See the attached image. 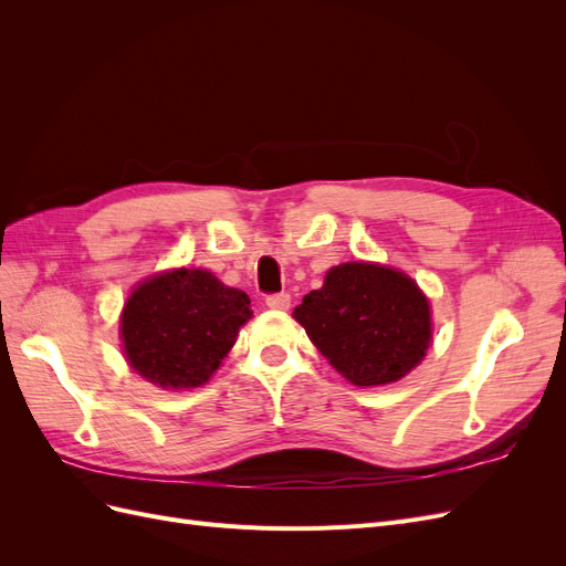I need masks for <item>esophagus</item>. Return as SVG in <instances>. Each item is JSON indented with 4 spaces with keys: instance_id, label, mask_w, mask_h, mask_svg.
<instances>
[{
    "instance_id": "obj_1",
    "label": "esophagus",
    "mask_w": 566,
    "mask_h": 566,
    "mask_svg": "<svg viewBox=\"0 0 566 566\" xmlns=\"http://www.w3.org/2000/svg\"><path fill=\"white\" fill-rule=\"evenodd\" d=\"M266 306H269V310L285 312V310H290V295H287V293H273V295H266Z\"/></svg>"
}]
</instances>
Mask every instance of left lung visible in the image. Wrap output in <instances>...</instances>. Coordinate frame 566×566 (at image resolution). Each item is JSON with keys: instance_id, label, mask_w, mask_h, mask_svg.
<instances>
[{"instance_id": "8db88e82", "label": "left lung", "mask_w": 566, "mask_h": 566, "mask_svg": "<svg viewBox=\"0 0 566 566\" xmlns=\"http://www.w3.org/2000/svg\"><path fill=\"white\" fill-rule=\"evenodd\" d=\"M293 316L331 366L358 387L403 378L422 361L432 337L420 287L401 271L366 262L331 269Z\"/></svg>"}]
</instances>
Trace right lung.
Returning <instances> with one entry per match:
<instances>
[{"label":"right lung","mask_w":566,"mask_h":566,"mask_svg":"<svg viewBox=\"0 0 566 566\" xmlns=\"http://www.w3.org/2000/svg\"><path fill=\"white\" fill-rule=\"evenodd\" d=\"M252 316L243 290L210 271L177 269L144 281L129 295L119 331L132 368L167 389L210 380Z\"/></svg>","instance_id":"obj_1"}]
</instances>
